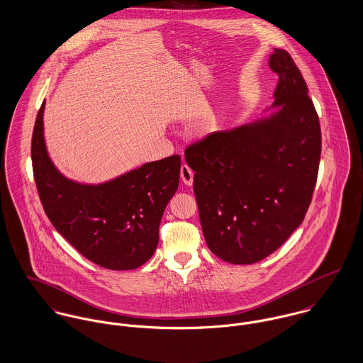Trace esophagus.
<instances>
[{
    "instance_id": "34e87169",
    "label": "esophagus",
    "mask_w": 363,
    "mask_h": 363,
    "mask_svg": "<svg viewBox=\"0 0 363 363\" xmlns=\"http://www.w3.org/2000/svg\"><path fill=\"white\" fill-rule=\"evenodd\" d=\"M181 179L186 186H191L194 184V171L188 165L181 167Z\"/></svg>"
}]
</instances>
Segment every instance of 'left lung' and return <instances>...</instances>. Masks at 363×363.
Masks as SVG:
<instances>
[{"mask_svg":"<svg viewBox=\"0 0 363 363\" xmlns=\"http://www.w3.org/2000/svg\"><path fill=\"white\" fill-rule=\"evenodd\" d=\"M279 75L269 116L214 132L185 152L210 250L233 264L276 252L302 224L322 153L320 122L291 55L274 48Z\"/></svg>","mask_w":363,"mask_h":363,"instance_id":"8db88e82","label":"left lung"}]
</instances>
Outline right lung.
Listing matches in <instances>:
<instances>
[{
    "label": "right lung",
    "mask_w": 363,
    "mask_h": 363,
    "mask_svg": "<svg viewBox=\"0 0 363 363\" xmlns=\"http://www.w3.org/2000/svg\"><path fill=\"white\" fill-rule=\"evenodd\" d=\"M45 103L33 136L32 162L41 204L54 228L90 262L108 270H133L156 252L162 213L178 189L181 157L146 162L103 184L67 178L48 156Z\"/></svg>",
    "instance_id": "add662e5"
}]
</instances>
